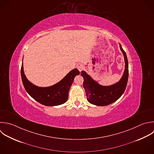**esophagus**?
Here are the masks:
<instances>
[{
    "label": "esophagus",
    "mask_w": 154,
    "mask_h": 154,
    "mask_svg": "<svg viewBox=\"0 0 154 154\" xmlns=\"http://www.w3.org/2000/svg\"><path fill=\"white\" fill-rule=\"evenodd\" d=\"M76 68L79 70V72H81L84 69V66L82 63H78L76 65Z\"/></svg>",
    "instance_id": "esophagus-1"
}]
</instances>
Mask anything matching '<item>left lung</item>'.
I'll use <instances>...</instances> for the list:
<instances>
[{"instance_id":"8db88e82","label":"left lung","mask_w":154,"mask_h":154,"mask_svg":"<svg viewBox=\"0 0 154 154\" xmlns=\"http://www.w3.org/2000/svg\"><path fill=\"white\" fill-rule=\"evenodd\" d=\"M120 49L123 55L125 60V70L120 79L110 85H102L94 80L85 71L81 72L84 78L83 86L85 89L88 102L96 106H106L117 99L123 94L126 87L129 70L128 62L125 52L119 44Z\"/></svg>"}]
</instances>
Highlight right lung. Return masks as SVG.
Returning <instances> with one entry per match:
<instances>
[{
  "label": "right lung",
  "mask_w": 154,
  "mask_h": 154,
  "mask_svg": "<svg viewBox=\"0 0 154 154\" xmlns=\"http://www.w3.org/2000/svg\"><path fill=\"white\" fill-rule=\"evenodd\" d=\"M79 74L77 69H74L57 84L46 87H38L31 82L26 77L23 63L21 76L24 87L27 93L36 101L42 105L54 106L64 103L68 99L69 91L74 78Z\"/></svg>",
  "instance_id": "1"
}]
</instances>
